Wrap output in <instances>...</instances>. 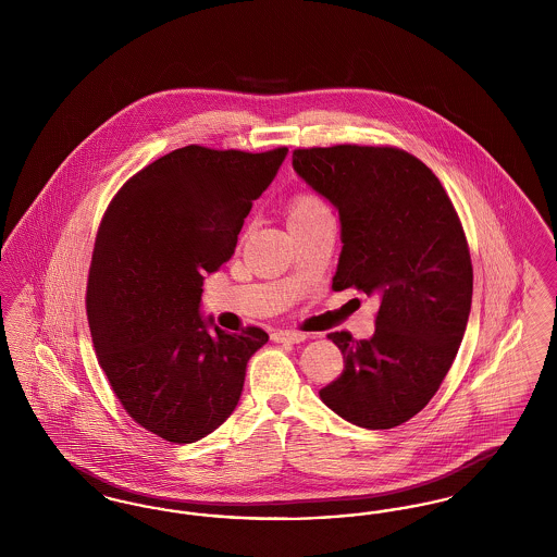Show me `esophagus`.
Returning <instances> with one entry per match:
<instances>
[{"label":"esophagus","mask_w":557,"mask_h":557,"mask_svg":"<svg viewBox=\"0 0 557 557\" xmlns=\"http://www.w3.org/2000/svg\"><path fill=\"white\" fill-rule=\"evenodd\" d=\"M271 338L275 341V343H305L307 341V334L305 332H298V330H275L273 334H271Z\"/></svg>","instance_id":"1"}]
</instances>
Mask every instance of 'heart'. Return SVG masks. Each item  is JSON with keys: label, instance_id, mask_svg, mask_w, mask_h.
<instances>
[{"label": "heart", "instance_id": "1", "mask_svg": "<svg viewBox=\"0 0 557 557\" xmlns=\"http://www.w3.org/2000/svg\"><path fill=\"white\" fill-rule=\"evenodd\" d=\"M325 212H330V207L325 205V200L321 196L313 191H298L292 196L288 207H286L288 227L296 223H302V221H309L319 214H325Z\"/></svg>", "mask_w": 557, "mask_h": 557}]
</instances>
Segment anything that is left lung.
<instances>
[{"mask_svg":"<svg viewBox=\"0 0 557 557\" xmlns=\"http://www.w3.org/2000/svg\"><path fill=\"white\" fill-rule=\"evenodd\" d=\"M292 164L341 214L332 290L380 298L370 341L327 334L345 370L319 395L350 424H405L436 395L468 325L474 271L459 214L424 162L395 146L296 148Z\"/></svg>","mask_w":557,"mask_h":557,"instance_id":"obj_1","label":"left lung"}]
</instances>
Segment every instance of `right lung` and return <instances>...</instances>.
<instances>
[{
    "mask_svg": "<svg viewBox=\"0 0 557 557\" xmlns=\"http://www.w3.org/2000/svg\"><path fill=\"white\" fill-rule=\"evenodd\" d=\"M286 154L191 144L137 171L102 216L85 296L98 363L133 422L169 443H196L232 416L269 341L255 325L209 332L198 305Z\"/></svg>",
    "mask_w": 557,
    "mask_h": 557,
    "instance_id": "right-lung-1",
    "label": "right lung"
}]
</instances>
